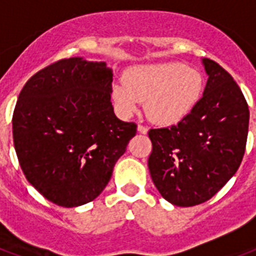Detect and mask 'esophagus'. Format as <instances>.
<instances>
[{"label": "esophagus", "mask_w": 256, "mask_h": 256, "mask_svg": "<svg viewBox=\"0 0 256 256\" xmlns=\"http://www.w3.org/2000/svg\"><path fill=\"white\" fill-rule=\"evenodd\" d=\"M138 132H140V134H147V132H148V128H147V126H143V124H139V126H138Z\"/></svg>", "instance_id": "1"}]
</instances>
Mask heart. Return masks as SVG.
Listing matches in <instances>:
<instances>
[{"instance_id":"b5f03b06","label":"heart","mask_w":256,"mask_h":256,"mask_svg":"<svg viewBox=\"0 0 256 256\" xmlns=\"http://www.w3.org/2000/svg\"><path fill=\"white\" fill-rule=\"evenodd\" d=\"M203 78L181 62H161L128 70L124 80L113 86L116 108L132 114L146 100V112L158 124L182 121L200 100Z\"/></svg>"}]
</instances>
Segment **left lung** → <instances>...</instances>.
<instances>
[{
    "mask_svg": "<svg viewBox=\"0 0 256 256\" xmlns=\"http://www.w3.org/2000/svg\"><path fill=\"white\" fill-rule=\"evenodd\" d=\"M208 75L190 114L170 128H151L148 169L154 186L178 207L204 203L238 170L248 132V102L232 75L203 58Z\"/></svg>",
    "mask_w": 256,
    "mask_h": 256,
    "instance_id": "8db88e82",
    "label": "left lung"
}]
</instances>
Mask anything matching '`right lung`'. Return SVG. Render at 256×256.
<instances>
[{"instance_id":"right-lung-1","label":"right lung","mask_w":256,"mask_h":256,"mask_svg":"<svg viewBox=\"0 0 256 256\" xmlns=\"http://www.w3.org/2000/svg\"><path fill=\"white\" fill-rule=\"evenodd\" d=\"M106 62L72 57L28 79L12 114V138L27 181L61 207L102 194L116 162L136 134L118 120L110 102Z\"/></svg>"}]
</instances>
